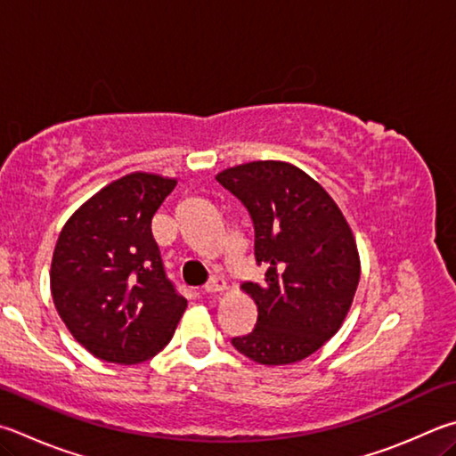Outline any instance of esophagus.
Segmentation results:
<instances>
[{"instance_id": "1", "label": "esophagus", "mask_w": 456, "mask_h": 456, "mask_svg": "<svg viewBox=\"0 0 456 456\" xmlns=\"http://www.w3.org/2000/svg\"><path fill=\"white\" fill-rule=\"evenodd\" d=\"M227 289V283L223 279H219V277H213V279H209L207 281V285H205V293H223Z\"/></svg>"}]
</instances>
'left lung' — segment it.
Segmentation results:
<instances>
[{"instance_id":"obj_1","label":"left lung","mask_w":456,"mask_h":456,"mask_svg":"<svg viewBox=\"0 0 456 456\" xmlns=\"http://www.w3.org/2000/svg\"><path fill=\"white\" fill-rule=\"evenodd\" d=\"M215 179L251 215L265 283L241 285L256 325L233 346L259 365L307 359L338 329L357 293L361 256L353 229L319 181L287 161H249Z\"/></svg>"}]
</instances>
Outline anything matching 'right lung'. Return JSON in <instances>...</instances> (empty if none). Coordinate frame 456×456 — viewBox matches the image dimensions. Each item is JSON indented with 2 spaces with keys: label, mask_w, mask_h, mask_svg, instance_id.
<instances>
[{
  "label": "right lung",
  "mask_w": 456,
  "mask_h": 456,
  "mask_svg": "<svg viewBox=\"0 0 456 456\" xmlns=\"http://www.w3.org/2000/svg\"><path fill=\"white\" fill-rule=\"evenodd\" d=\"M175 177L134 171L65 221L49 287L73 338L94 357L135 365L167 346L187 301L165 279L151 219Z\"/></svg>",
  "instance_id": "1"
}]
</instances>
